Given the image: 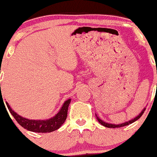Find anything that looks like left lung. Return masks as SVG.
Instances as JSON below:
<instances>
[{"instance_id":"8db88e82","label":"left lung","mask_w":157,"mask_h":157,"mask_svg":"<svg viewBox=\"0 0 157 157\" xmlns=\"http://www.w3.org/2000/svg\"><path fill=\"white\" fill-rule=\"evenodd\" d=\"M145 110V108H144L143 110H142L141 112H140L138 116H136V117H134V119H132V120H129V121H127V122H124V123H120V124H113V123H106V122H105V121H103V120H101V119H100V118L98 117V116H97V114H96V117H97V120H98V122H99V123H101V125H103L104 127H108V128H116V127H125V126L129 125V124H131V123H132L135 122L136 120H138V119H139V118L141 117V116H142V114H143V113H144Z\"/></svg>"}]
</instances>
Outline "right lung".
Returning a JSON list of instances; mask_svg holds the SVG:
<instances>
[{"label": "right lung", "instance_id": "add662e5", "mask_svg": "<svg viewBox=\"0 0 157 157\" xmlns=\"http://www.w3.org/2000/svg\"><path fill=\"white\" fill-rule=\"evenodd\" d=\"M1 98H2V95L1 94ZM1 99L3 100V98ZM71 100L68 99L64 101L61 109H59V112L53 117L48 119V120H29L27 118L22 117L21 116L18 115L16 112H14L12 109H11L10 105H8V102H6V105L10 113L16 119L17 123L24 129L37 133H50L59 129L65 122L67 116V110H68V106L71 103Z\"/></svg>", "mask_w": 157, "mask_h": 157}]
</instances>
